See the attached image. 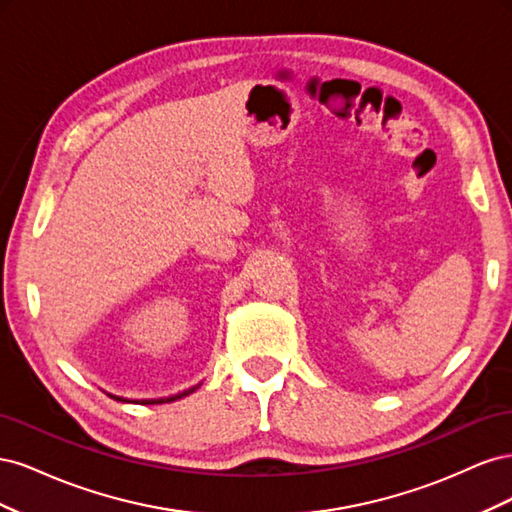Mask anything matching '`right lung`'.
Returning <instances> with one entry per match:
<instances>
[{
    "label": "right lung",
    "mask_w": 512,
    "mask_h": 512,
    "mask_svg": "<svg viewBox=\"0 0 512 512\" xmlns=\"http://www.w3.org/2000/svg\"><path fill=\"white\" fill-rule=\"evenodd\" d=\"M188 393H192V389L190 391H185V393H181V395H177V397H183V395H188ZM175 399V397H173Z\"/></svg>",
    "instance_id": "add662e5"
}]
</instances>
